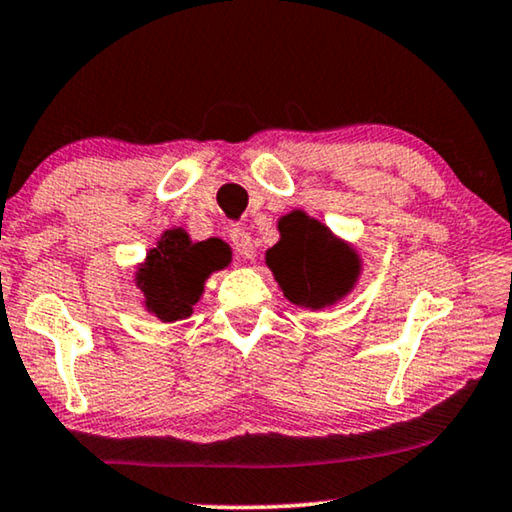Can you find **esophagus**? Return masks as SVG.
<instances>
[{"label":"esophagus","mask_w":512,"mask_h":512,"mask_svg":"<svg viewBox=\"0 0 512 512\" xmlns=\"http://www.w3.org/2000/svg\"><path fill=\"white\" fill-rule=\"evenodd\" d=\"M231 242L238 254L249 261V258H254L256 249H254V240H251V235L245 229H233L231 231Z\"/></svg>","instance_id":"esophagus-1"}]
</instances>
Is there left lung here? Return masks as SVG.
<instances>
[{
  "label": "left lung",
  "instance_id": "8db88e82",
  "mask_svg": "<svg viewBox=\"0 0 512 512\" xmlns=\"http://www.w3.org/2000/svg\"><path fill=\"white\" fill-rule=\"evenodd\" d=\"M265 265L283 297L311 311L343 302L364 272L359 249L302 208L279 219V242L265 251Z\"/></svg>",
  "mask_w": 512,
  "mask_h": 512
}]
</instances>
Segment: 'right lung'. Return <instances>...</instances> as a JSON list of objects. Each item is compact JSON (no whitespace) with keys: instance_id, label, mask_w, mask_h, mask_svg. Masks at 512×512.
Masks as SVG:
<instances>
[{"instance_id":"1","label":"right lung","mask_w":512,"mask_h":512,"mask_svg":"<svg viewBox=\"0 0 512 512\" xmlns=\"http://www.w3.org/2000/svg\"><path fill=\"white\" fill-rule=\"evenodd\" d=\"M231 256L229 245L219 238L192 240L183 226L162 231L135 267V286L144 295L141 306L160 322L190 318L210 274L226 270Z\"/></svg>"}]
</instances>
